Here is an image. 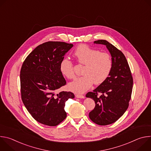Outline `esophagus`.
<instances>
[{
	"instance_id": "1",
	"label": "esophagus",
	"mask_w": 151,
	"mask_h": 151,
	"mask_svg": "<svg viewBox=\"0 0 151 151\" xmlns=\"http://www.w3.org/2000/svg\"><path fill=\"white\" fill-rule=\"evenodd\" d=\"M76 97L77 98H80V99H84L85 96L83 95H81V94H76Z\"/></svg>"
}]
</instances>
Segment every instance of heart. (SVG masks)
Instances as JSON below:
<instances>
[{
    "label": "heart",
    "mask_w": 151,
    "mask_h": 151,
    "mask_svg": "<svg viewBox=\"0 0 151 151\" xmlns=\"http://www.w3.org/2000/svg\"><path fill=\"white\" fill-rule=\"evenodd\" d=\"M78 62L85 65L82 76L75 78L69 84V89L76 93H83L90 89L93 84L103 83L110 75L112 69L111 56L107 52L85 45H79L74 51ZM61 73L68 79L75 76L73 63L68 58H64L60 63Z\"/></svg>",
    "instance_id": "b5f03b06"
}]
</instances>
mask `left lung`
I'll return each mask as SVG.
<instances>
[{"label": "left lung", "instance_id": "8db88e82", "mask_svg": "<svg viewBox=\"0 0 151 151\" xmlns=\"http://www.w3.org/2000/svg\"><path fill=\"white\" fill-rule=\"evenodd\" d=\"M94 44L106 46L112 60L110 75L93 92L86 97L95 101L94 109L89 113L90 119L96 124L106 125L116 121L127 111L131 99L133 79L124 54L106 40H98ZM99 93L101 95L98 96Z\"/></svg>", "mask_w": 151, "mask_h": 151}]
</instances>
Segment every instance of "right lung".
I'll return each mask as SVG.
<instances>
[{
  "label": "right lung",
  "mask_w": 151,
  "mask_h": 151,
  "mask_svg": "<svg viewBox=\"0 0 151 151\" xmlns=\"http://www.w3.org/2000/svg\"><path fill=\"white\" fill-rule=\"evenodd\" d=\"M73 47L63 42L49 41L37 46L24 61L20 71L21 99L37 122L56 126L67 116L65 103L73 99L72 92L56 90L66 84L60 63Z\"/></svg>",
  "instance_id": "obj_1"
}]
</instances>
